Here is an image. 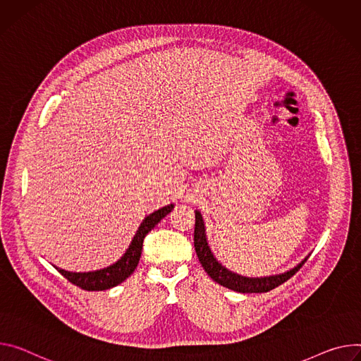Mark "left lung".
<instances>
[{"mask_svg": "<svg viewBox=\"0 0 361 361\" xmlns=\"http://www.w3.org/2000/svg\"><path fill=\"white\" fill-rule=\"evenodd\" d=\"M194 247H195V253H197V257L200 260L202 267L204 268V271L213 281H216L217 283H220L228 289L238 290L242 293L268 292V290L282 285L283 282H286L290 276L297 274L307 262V257H305L301 264H298L297 267L292 268L290 271H288L285 274L264 276V278H247V276H242L239 274L228 271L221 264H219L213 252L210 250V246H209L207 238H206V227H204L203 216L197 210H195V224H194Z\"/></svg>", "mask_w": 361, "mask_h": 361, "instance_id": "1", "label": "left lung"}]
</instances>
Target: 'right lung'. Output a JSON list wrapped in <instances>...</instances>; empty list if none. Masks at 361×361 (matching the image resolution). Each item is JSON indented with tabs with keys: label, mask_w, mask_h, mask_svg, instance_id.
Here are the masks:
<instances>
[{
	"label": "right lung",
	"mask_w": 361,
	"mask_h": 361,
	"mask_svg": "<svg viewBox=\"0 0 361 361\" xmlns=\"http://www.w3.org/2000/svg\"><path fill=\"white\" fill-rule=\"evenodd\" d=\"M173 209H174V204H170L147 216L142 220L141 226L138 227L133 242H130L123 256L118 262H115L114 265L99 271H92V272H69V271L60 269L57 267L54 268L69 282H72L73 285L85 290H105V289L114 288L121 282H123L130 274L135 271L141 257L144 238L148 235V232L152 231L155 224H158L159 220L166 217Z\"/></svg>",
	"instance_id": "right-lung-1"
}]
</instances>
